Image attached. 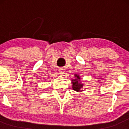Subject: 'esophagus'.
Instances as JSON below:
<instances>
[{
    "label": "esophagus",
    "mask_w": 129,
    "mask_h": 129,
    "mask_svg": "<svg viewBox=\"0 0 129 129\" xmlns=\"http://www.w3.org/2000/svg\"><path fill=\"white\" fill-rule=\"evenodd\" d=\"M59 72L60 74H61V75H62V74L64 73V69H63V68H60V69L59 70Z\"/></svg>",
    "instance_id": "1"
}]
</instances>
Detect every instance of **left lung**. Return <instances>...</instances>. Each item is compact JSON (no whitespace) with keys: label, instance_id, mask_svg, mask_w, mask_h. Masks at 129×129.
Instances as JSON below:
<instances>
[{"label":"left lung","instance_id":"8db88e82","mask_svg":"<svg viewBox=\"0 0 129 129\" xmlns=\"http://www.w3.org/2000/svg\"><path fill=\"white\" fill-rule=\"evenodd\" d=\"M76 79L72 80V83H73V90H75V91H82L81 89H82L83 87V84H82V83L80 82V78L79 77V76H77V75H75Z\"/></svg>","mask_w":129,"mask_h":129}]
</instances>
